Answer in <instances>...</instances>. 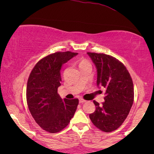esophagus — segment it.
<instances>
[{
	"instance_id": "1",
	"label": "esophagus",
	"mask_w": 154,
	"mask_h": 154,
	"mask_svg": "<svg viewBox=\"0 0 154 154\" xmlns=\"http://www.w3.org/2000/svg\"><path fill=\"white\" fill-rule=\"evenodd\" d=\"M86 102L85 100H84L83 99H79V103H85Z\"/></svg>"
}]
</instances>
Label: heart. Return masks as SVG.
<instances>
[{
  "label": "heart",
  "mask_w": 154,
  "mask_h": 154,
  "mask_svg": "<svg viewBox=\"0 0 154 154\" xmlns=\"http://www.w3.org/2000/svg\"><path fill=\"white\" fill-rule=\"evenodd\" d=\"M87 64H90V63L88 60H85V59H81V60H79V67L83 66H85V65H87Z\"/></svg>",
  "instance_id": "b5f03b06"
}]
</instances>
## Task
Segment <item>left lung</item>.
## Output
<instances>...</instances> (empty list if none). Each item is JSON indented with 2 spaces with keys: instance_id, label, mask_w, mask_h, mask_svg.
Listing matches in <instances>:
<instances>
[{
  "instance_id": "8db88e82",
  "label": "left lung",
  "mask_w": 154,
  "mask_h": 154,
  "mask_svg": "<svg viewBox=\"0 0 154 154\" xmlns=\"http://www.w3.org/2000/svg\"><path fill=\"white\" fill-rule=\"evenodd\" d=\"M87 54L96 66L97 85L106 89L102 105L93 101L96 109L90 113V119L102 131H113L122 125L133 104L132 78L123 63L113 57L94 52Z\"/></svg>"
}]
</instances>
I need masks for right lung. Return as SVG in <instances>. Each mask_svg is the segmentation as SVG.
Segmentation results:
<instances>
[{
	"label": "right lung",
	"mask_w": 154,
	"mask_h": 154,
	"mask_svg": "<svg viewBox=\"0 0 154 154\" xmlns=\"http://www.w3.org/2000/svg\"><path fill=\"white\" fill-rule=\"evenodd\" d=\"M78 53L57 52L39 61L29 75L26 101L31 116L40 127L50 133L60 132L70 123L79 100H66L57 93L62 65Z\"/></svg>",
	"instance_id": "right-lung-1"
}]
</instances>
